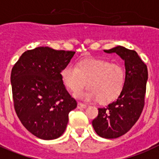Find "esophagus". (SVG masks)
Instances as JSON below:
<instances>
[{
  "instance_id": "1",
  "label": "esophagus",
  "mask_w": 159,
  "mask_h": 159,
  "mask_svg": "<svg viewBox=\"0 0 159 159\" xmlns=\"http://www.w3.org/2000/svg\"><path fill=\"white\" fill-rule=\"evenodd\" d=\"M86 105L83 104V103H81V102H78L77 103V108L78 109H83V108H86Z\"/></svg>"
}]
</instances>
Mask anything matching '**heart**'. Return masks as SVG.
I'll return each mask as SVG.
<instances>
[{"label":"heart","instance_id":"b5f03b06","mask_svg":"<svg viewBox=\"0 0 159 159\" xmlns=\"http://www.w3.org/2000/svg\"><path fill=\"white\" fill-rule=\"evenodd\" d=\"M65 86L71 91H77L86 86L87 90L73 94L83 101L107 103L116 99L124 90L126 80L122 65L103 59L90 58L81 61L77 66L69 64L61 71Z\"/></svg>","mask_w":159,"mask_h":159}]
</instances>
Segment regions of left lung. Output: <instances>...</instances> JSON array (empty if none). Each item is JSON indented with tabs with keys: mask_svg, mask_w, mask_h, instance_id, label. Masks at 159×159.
<instances>
[{
	"mask_svg": "<svg viewBox=\"0 0 159 159\" xmlns=\"http://www.w3.org/2000/svg\"><path fill=\"white\" fill-rule=\"evenodd\" d=\"M104 52L116 53L125 61L126 80L117 99L107 107L98 108L92 125L99 137L113 139L129 131L139 119L145 102L148 70L135 51L117 46Z\"/></svg>",
	"mask_w": 159,
	"mask_h": 159,
	"instance_id": "1",
	"label": "left lung"
}]
</instances>
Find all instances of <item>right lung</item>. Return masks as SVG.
<instances>
[{"label": "right lung", "instance_id": "obj_1", "mask_svg": "<svg viewBox=\"0 0 159 159\" xmlns=\"http://www.w3.org/2000/svg\"><path fill=\"white\" fill-rule=\"evenodd\" d=\"M74 54L39 47L25 52L12 69L10 81L17 116L24 127L40 139L61 137L69 122V111L77 107L61 73Z\"/></svg>", "mask_w": 159, "mask_h": 159}]
</instances>
